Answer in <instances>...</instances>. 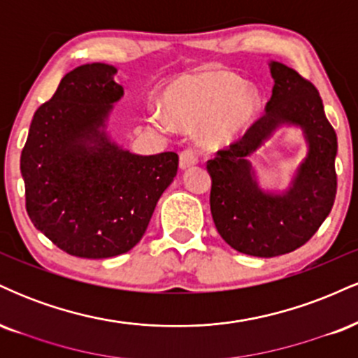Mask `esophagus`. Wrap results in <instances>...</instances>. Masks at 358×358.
Returning <instances> with one entry per match:
<instances>
[{"mask_svg": "<svg viewBox=\"0 0 358 358\" xmlns=\"http://www.w3.org/2000/svg\"><path fill=\"white\" fill-rule=\"evenodd\" d=\"M199 162V156L193 150H185L180 153V168L182 170H187V168H192L193 165H196Z\"/></svg>", "mask_w": 358, "mask_h": 358, "instance_id": "obj_1", "label": "esophagus"}]
</instances>
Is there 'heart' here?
I'll list each match as a JSON object with an SVG mask.
<instances>
[{
	"instance_id": "b5f03b06",
	"label": "heart",
	"mask_w": 358,
	"mask_h": 358,
	"mask_svg": "<svg viewBox=\"0 0 358 358\" xmlns=\"http://www.w3.org/2000/svg\"><path fill=\"white\" fill-rule=\"evenodd\" d=\"M163 109L150 113L156 129L170 133L176 126L200 124L196 139L207 150H222L248 133L261 110V92L231 71L183 73L163 90Z\"/></svg>"
}]
</instances>
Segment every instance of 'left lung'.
Here are the masks:
<instances>
[{"instance_id":"left-lung-1","label":"left lung","mask_w":358,"mask_h":358,"mask_svg":"<svg viewBox=\"0 0 358 358\" xmlns=\"http://www.w3.org/2000/svg\"><path fill=\"white\" fill-rule=\"evenodd\" d=\"M273 96L266 114L242 141L208 159L210 210L217 232L231 248L274 257L301 248L318 231L336 195L335 129L311 82L281 62L269 60ZM281 127H296L307 155L285 189H262L252 156Z\"/></svg>"}]
</instances>
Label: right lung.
<instances>
[{"label": "right lung", "mask_w": 358, "mask_h": 358, "mask_svg": "<svg viewBox=\"0 0 358 358\" xmlns=\"http://www.w3.org/2000/svg\"><path fill=\"white\" fill-rule=\"evenodd\" d=\"M116 73L101 62L65 73L34 114L20 159L31 222L77 257L133 249L178 170L173 151L136 155L110 136V113L124 96Z\"/></svg>", "instance_id": "1"}]
</instances>
